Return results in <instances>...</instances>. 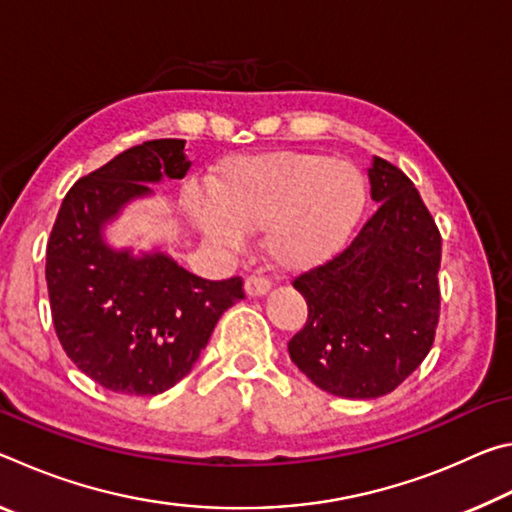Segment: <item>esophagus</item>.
<instances>
[{
  "mask_svg": "<svg viewBox=\"0 0 512 512\" xmlns=\"http://www.w3.org/2000/svg\"><path fill=\"white\" fill-rule=\"evenodd\" d=\"M271 289V280L264 275H248L246 277V293L248 296H264V293Z\"/></svg>",
  "mask_w": 512,
  "mask_h": 512,
  "instance_id": "1",
  "label": "esophagus"
}]
</instances>
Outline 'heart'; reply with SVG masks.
<instances>
[{
	"label": "heart",
	"instance_id": "heart-1",
	"mask_svg": "<svg viewBox=\"0 0 512 512\" xmlns=\"http://www.w3.org/2000/svg\"><path fill=\"white\" fill-rule=\"evenodd\" d=\"M212 196L187 189V203L212 241L244 244L264 228V246L282 268H311L339 253L366 205L357 164L323 153H268L225 162Z\"/></svg>",
	"mask_w": 512,
	"mask_h": 512
}]
</instances>
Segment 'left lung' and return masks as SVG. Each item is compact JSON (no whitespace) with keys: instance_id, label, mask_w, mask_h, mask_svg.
<instances>
[{"instance_id":"obj_1","label":"left lung","mask_w":512,"mask_h":512,"mask_svg":"<svg viewBox=\"0 0 512 512\" xmlns=\"http://www.w3.org/2000/svg\"><path fill=\"white\" fill-rule=\"evenodd\" d=\"M379 207L332 259L293 277L307 323L291 361L323 391L372 400L427 357L440 316V230L418 189L388 160L368 169Z\"/></svg>"}]
</instances>
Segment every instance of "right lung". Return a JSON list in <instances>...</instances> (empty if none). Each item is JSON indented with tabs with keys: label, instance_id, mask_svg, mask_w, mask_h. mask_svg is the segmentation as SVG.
Wrapping results in <instances>:
<instances>
[{
	"label": "right lung",
	"instance_id": "add662e5",
	"mask_svg": "<svg viewBox=\"0 0 512 512\" xmlns=\"http://www.w3.org/2000/svg\"><path fill=\"white\" fill-rule=\"evenodd\" d=\"M185 140L133 146L79 178L47 244V291L60 345L74 366L112 393L158 395L183 379L221 314L246 298L244 280H203L167 255L131 257L101 241L121 205L146 183L185 178Z\"/></svg>",
	"mask_w": 512,
	"mask_h": 512
}]
</instances>
